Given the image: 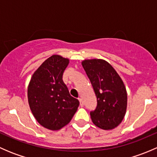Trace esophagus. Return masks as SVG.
<instances>
[{
	"instance_id": "34e87169",
	"label": "esophagus",
	"mask_w": 157,
	"mask_h": 157,
	"mask_svg": "<svg viewBox=\"0 0 157 157\" xmlns=\"http://www.w3.org/2000/svg\"><path fill=\"white\" fill-rule=\"evenodd\" d=\"M79 99V102H80V106H83V100H82L81 98H78Z\"/></svg>"
}]
</instances>
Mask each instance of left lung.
<instances>
[{
	"label": "left lung",
	"instance_id": "1",
	"mask_svg": "<svg viewBox=\"0 0 157 157\" xmlns=\"http://www.w3.org/2000/svg\"><path fill=\"white\" fill-rule=\"evenodd\" d=\"M82 66L97 102L95 110L90 112L93 124L104 130L116 128L124 118L127 109V91L122 80L104 60H84Z\"/></svg>",
	"mask_w": 157,
	"mask_h": 157
}]
</instances>
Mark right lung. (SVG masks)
Returning a JSON list of instances; mask_svg holds the SVG:
<instances>
[{
  "label": "right lung",
  "instance_id": "add662e5",
  "mask_svg": "<svg viewBox=\"0 0 157 157\" xmlns=\"http://www.w3.org/2000/svg\"><path fill=\"white\" fill-rule=\"evenodd\" d=\"M67 58L52 55L32 77L28 86L29 105L36 121L47 129L57 131L67 124L79 106L63 82Z\"/></svg>",
  "mask_w": 157,
  "mask_h": 157
}]
</instances>
